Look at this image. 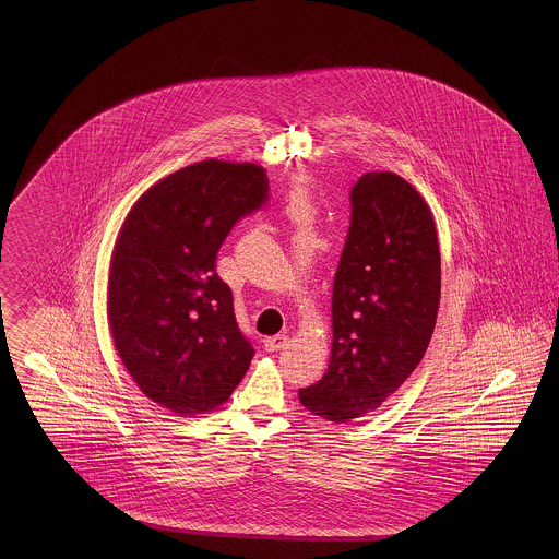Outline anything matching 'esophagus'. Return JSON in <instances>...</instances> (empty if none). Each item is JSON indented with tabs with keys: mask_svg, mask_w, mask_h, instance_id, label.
I'll list each match as a JSON object with an SVG mask.
<instances>
[{
	"mask_svg": "<svg viewBox=\"0 0 559 559\" xmlns=\"http://www.w3.org/2000/svg\"><path fill=\"white\" fill-rule=\"evenodd\" d=\"M287 344H289L287 335H274V337H267L266 342H264L267 352H278V349H283Z\"/></svg>",
	"mask_w": 559,
	"mask_h": 559,
	"instance_id": "34e87169",
	"label": "esophagus"
}]
</instances>
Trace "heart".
<instances>
[{
  "instance_id": "b5f03b06",
  "label": "heart",
  "mask_w": 559,
  "mask_h": 559,
  "mask_svg": "<svg viewBox=\"0 0 559 559\" xmlns=\"http://www.w3.org/2000/svg\"><path fill=\"white\" fill-rule=\"evenodd\" d=\"M292 212L295 213V215H301V213H304V199H299V197L293 199Z\"/></svg>"
}]
</instances>
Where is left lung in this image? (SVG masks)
Wrapping results in <instances>:
<instances>
[{
	"label": "left lung",
	"instance_id": "left-lung-1",
	"mask_svg": "<svg viewBox=\"0 0 559 559\" xmlns=\"http://www.w3.org/2000/svg\"><path fill=\"white\" fill-rule=\"evenodd\" d=\"M349 207L329 369L299 390L312 415L337 424L379 408L417 369L440 306V249L421 194L392 171H369Z\"/></svg>",
	"mask_w": 559,
	"mask_h": 559
}]
</instances>
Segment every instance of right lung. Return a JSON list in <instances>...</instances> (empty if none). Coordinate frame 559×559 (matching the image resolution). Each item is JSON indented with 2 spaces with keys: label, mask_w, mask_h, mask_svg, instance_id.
<instances>
[{
  "label": "right lung",
  "mask_w": 559,
  "mask_h": 559,
  "mask_svg": "<svg viewBox=\"0 0 559 559\" xmlns=\"http://www.w3.org/2000/svg\"><path fill=\"white\" fill-rule=\"evenodd\" d=\"M253 163L201 160L148 188L108 274V324L138 388L180 415L230 399L255 349L215 260L235 224L270 199Z\"/></svg>",
  "instance_id": "add662e5"
}]
</instances>
